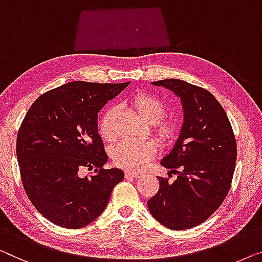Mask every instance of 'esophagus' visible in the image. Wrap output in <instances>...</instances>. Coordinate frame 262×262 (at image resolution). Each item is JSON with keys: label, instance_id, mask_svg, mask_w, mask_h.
Listing matches in <instances>:
<instances>
[{"label": "esophagus", "instance_id": "34e87169", "mask_svg": "<svg viewBox=\"0 0 262 262\" xmlns=\"http://www.w3.org/2000/svg\"><path fill=\"white\" fill-rule=\"evenodd\" d=\"M124 177L126 178H140L141 174L139 172H134V171H126L124 172Z\"/></svg>", "mask_w": 262, "mask_h": 262}]
</instances>
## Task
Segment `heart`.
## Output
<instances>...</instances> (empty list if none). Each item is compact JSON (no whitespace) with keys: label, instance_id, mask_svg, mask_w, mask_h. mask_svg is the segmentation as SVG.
Instances as JSON below:
<instances>
[{"label":"heart","instance_id":"b5f03b06","mask_svg":"<svg viewBox=\"0 0 262 262\" xmlns=\"http://www.w3.org/2000/svg\"><path fill=\"white\" fill-rule=\"evenodd\" d=\"M132 105L146 122L152 124L157 135L161 140L169 138L172 133L171 124L165 121H157L163 115L164 105L156 96L146 93L135 94L132 97ZM114 114H115V108H108L99 120L98 130L104 140H112L114 138ZM156 153V143L149 140H124L114 146L112 157L117 166L138 171L145 167L153 159Z\"/></svg>","mask_w":262,"mask_h":262}]
</instances>
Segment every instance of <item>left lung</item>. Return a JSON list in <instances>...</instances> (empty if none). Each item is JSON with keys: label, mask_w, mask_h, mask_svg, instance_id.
<instances>
[{"label": "left lung", "mask_w": 262, "mask_h": 262, "mask_svg": "<svg viewBox=\"0 0 262 262\" xmlns=\"http://www.w3.org/2000/svg\"><path fill=\"white\" fill-rule=\"evenodd\" d=\"M152 85L164 86L180 98L184 120L178 139L160 161L177 173V179L168 184L158 178L159 191L147 205L163 226L190 229L209 219L229 192L236 141L226 112L208 90L173 78Z\"/></svg>", "instance_id": "obj_1"}]
</instances>
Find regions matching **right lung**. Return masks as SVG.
<instances>
[{
  "mask_svg": "<svg viewBox=\"0 0 262 262\" xmlns=\"http://www.w3.org/2000/svg\"><path fill=\"white\" fill-rule=\"evenodd\" d=\"M129 85L71 82L40 96L17 133L16 156L25 191L35 209L59 227L78 229L108 205L120 168H103L108 156L98 134V112ZM84 167L95 174L80 177Z\"/></svg>",
  "mask_w": 262,
  "mask_h": 262,
  "instance_id": "right-lung-1",
  "label": "right lung"
}]
</instances>
